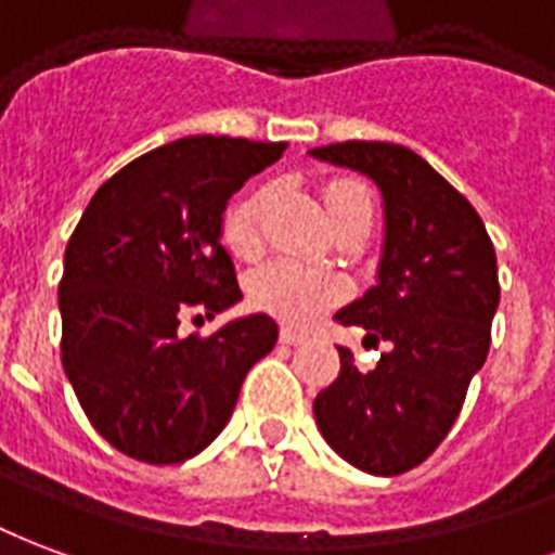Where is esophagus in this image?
I'll use <instances>...</instances> for the list:
<instances>
[{"mask_svg":"<svg viewBox=\"0 0 555 555\" xmlns=\"http://www.w3.org/2000/svg\"><path fill=\"white\" fill-rule=\"evenodd\" d=\"M307 339V334H301V331H295V327H281V343H286V346H301Z\"/></svg>","mask_w":555,"mask_h":555,"instance_id":"34e87169","label":"esophagus"}]
</instances>
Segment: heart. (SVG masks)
I'll return each mask as SVG.
<instances>
[{"label": "heart", "mask_w": 555, "mask_h": 555, "mask_svg": "<svg viewBox=\"0 0 555 555\" xmlns=\"http://www.w3.org/2000/svg\"><path fill=\"white\" fill-rule=\"evenodd\" d=\"M266 197H269V189H262V185L250 189L230 206L228 216H224V238H228L230 248L242 257H250L260 250ZM366 197L370 194L361 183L334 180L325 189L327 216L334 218L346 206L366 201ZM339 295H343V281L331 269L293 260V257H278V260L266 262L260 272H254V278H250V301L266 313L283 319V322H310L322 310L337 305Z\"/></svg>", "instance_id": "obj_1"}]
</instances>
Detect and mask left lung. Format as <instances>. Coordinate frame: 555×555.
I'll use <instances>...</instances> for the list:
<instances>
[{
  "label": "left lung",
  "mask_w": 555,
  "mask_h": 555,
  "mask_svg": "<svg viewBox=\"0 0 555 555\" xmlns=\"http://www.w3.org/2000/svg\"><path fill=\"white\" fill-rule=\"evenodd\" d=\"M313 159L370 177L384 201L378 283L337 313L390 349L339 375L313 402L327 447L372 476H399L440 447L491 346L496 254L482 218L423 156L387 141H343Z\"/></svg>",
  "instance_id": "1"
}]
</instances>
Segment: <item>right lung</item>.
I'll return each instance as SVG.
<instances>
[{
    "label": "right lung",
    "mask_w": 555,
    "mask_h": 555,
    "mask_svg": "<svg viewBox=\"0 0 555 555\" xmlns=\"http://www.w3.org/2000/svg\"><path fill=\"white\" fill-rule=\"evenodd\" d=\"M283 141L192 135L96 189L64 250L62 363L91 426L129 459L180 464L218 438L242 382L278 343L266 313L180 337L242 298L221 245L233 192Z\"/></svg>",
    "instance_id": "obj_1"
}]
</instances>
